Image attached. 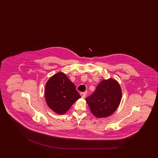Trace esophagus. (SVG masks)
I'll return each instance as SVG.
<instances>
[{
    "label": "esophagus",
    "instance_id": "esophagus-1",
    "mask_svg": "<svg viewBox=\"0 0 158 158\" xmlns=\"http://www.w3.org/2000/svg\"><path fill=\"white\" fill-rule=\"evenodd\" d=\"M80 95L81 97L82 98H85V97H86V93L85 92H82V93H81Z\"/></svg>",
    "mask_w": 158,
    "mask_h": 158
}]
</instances>
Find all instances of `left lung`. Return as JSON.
<instances>
[{"mask_svg":"<svg viewBox=\"0 0 158 158\" xmlns=\"http://www.w3.org/2000/svg\"><path fill=\"white\" fill-rule=\"evenodd\" d=\"M121 87L112 78L102 81L93 94L86 98L91 112L97 118H106L118 108L121 101Z\"/></svg>","mask_w":158,"mask_h":158,"instance_id":"1","label":"left lung"}]
</instances>
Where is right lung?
<instances>
[{
  "mask_svg": "<svg viewBox=\"0 0 158 158\" xmlns=\"http://www.w3.org/2000/svg\"><path fill=\"white\" fill-rule=\"evenodd\" d=\"M45 98L51 109L58 114H65L81 95L74 84L64 73L59 72L47 81Z\"/></svg>",
  "mask_w": 158,
  "mask_h": 158,
  "instance_id": "1",
  "label": "right lung"
}]
</instances>
